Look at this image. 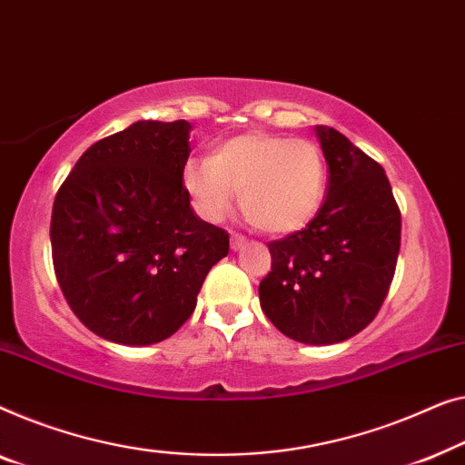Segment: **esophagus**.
<instances>
[{
    "label": "esophagus",
    "instance_id": "1",
    "mask_svg": "<svg viewBox=\"0 0 465 465\" xmlns=\"http://www.w3.org/2000/svg\"><path fill=\"white\" fill-rule=\"evenodd\" d=\"M246 246V238L240 233H232V248L233 251H240V248Z\"/></svg>",
    "mask_w": 465,
    "mask_h": 465
}]
</instances>
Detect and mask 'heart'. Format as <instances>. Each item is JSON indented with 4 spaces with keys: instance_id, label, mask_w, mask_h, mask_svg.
I'll use <instances>...</instances> for the list:
<instances>
[{
    "instance_id": "1",
    "label": "heart",
    "mask_w": 465,
    "mask_h": 465,
    "mask_svg": "<svg viewBox=\"0 0 465 465\" xmlns=\"http://www.w3.org/2000/svg\"><path fill=\"white\" fill-rule=\"evenodd\" d=\"M183 187L208 221L225 219L240 192V204L254 225L292 233L322 206L326 166L316 143L246 133L221 143L211 158L189 160Z\"/></svg>"
}]
</instances>
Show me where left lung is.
Segmentation results:
<instances>
[{
	"label": "left lung",
	"mask_w": 465,
	"mask_h": 465,
	"mask_svg": "<svg viewBox=\"0 0 465 465\" xmlns=\"http://www.w3.org/2000/svg\"><path fill=\"white\" fill-rule=\"evenodd\" d=\"M329 193L305 230L270 242L261 310L299 343L331 345L372 322L401 251V211L383 168L348 136L316 126Z\"/></svg>",
	"instance_id": "obj_1"
}]
</instances>
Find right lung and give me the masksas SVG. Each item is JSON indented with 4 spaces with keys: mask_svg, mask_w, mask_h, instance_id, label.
Returning a JSON list of instances; mask_svg holds the SVG:
<instances>
[{
    "mask_svg": "<svg viewBox=\"0 0 465 465\" xmlns=\"http://www.w3.org/2000/svg\"><path fill=\"white\" fill-rule=\"evenodd\" d=\"M192 124L134 122L88 147L58 189L50 242L67 303L94 335L152 345L195 310L230 233L202 221L183 187Z\"/></svg>",
    "mask_w": 465,
    "mask_h": 465,
    "instance_id": "obj_1",
    "label": "right lung"
}]
</instances>
